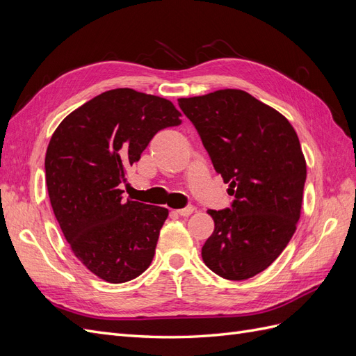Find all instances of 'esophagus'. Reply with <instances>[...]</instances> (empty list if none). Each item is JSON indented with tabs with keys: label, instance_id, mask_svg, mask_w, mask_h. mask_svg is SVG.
Segmentation results:
<instances>
[{
	"label": "esophagus",
	"instance_id": "esophagus-1",
	"mask_svg": "<svg viewBox=\"0 0 356 356\" xmlns=\"http://www.w3.org/2000/svg\"><path fill=\"white\" fill-rule=\"evenodd\" d=\"M178 215H181V217H188L190 213H193L195 212V207H186V208H182V209H178V211H175Z\"/></svg>",
	"mask_w": 356,
	"mask_h": 356
}]
</instances>
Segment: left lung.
<instances>
[{
	"label": "left lung",
	"mask_w": 356,
	"mask_h": 356,
	"mask_svg": "<svg viewBox=\"0 0 356 356\" xmlns=\"http://www.w3.org/2000/svg\"><path fill=\"white\" fill-rule=\"evenodd\" d=\"M234 196L208 213L215 229L202 248L213 273L245 281L266 270L293 238L306 182V160L286 118L250 93L217 90L178 99Z\"/></svg>",
	"instance_id": "8db88e82"
}]
</instances>
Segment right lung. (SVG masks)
<instances>
[{"label": "right lung", "mask_w": 356, "mask_h": 356, "mask_svg": "<svg viewBox=\"0 0 356 356\" xmlns=\"http://www.w3.org/2000/svg\"><path fill=\"white\" fill-rule=\"evenodd\" d=\"M181 113L134 89L104 92L63 118L47 147L46 182L53 212L75 257L110 284L152 264L168 209L123 200L126 168L153 136L178 126Z\"/></svg>", "instance_id": "1"}]
</instances>
